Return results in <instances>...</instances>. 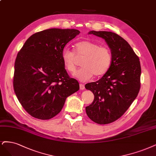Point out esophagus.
<instances>
[{"label": "esophagus", "instance_id": "esophagus-1", "mask_svg": "<svg viewBox=\"0 0 156 156\" xmlns=\"http://www.w3.org/2000/svg\"><path fill=\"white\" fill-rule=\"evenodd\" d=\"M79 87H80V90H84V88H85V87H84V84H79Z\"/></svg>", "mask_w": 156, "mask_h": 156}]
</instances>
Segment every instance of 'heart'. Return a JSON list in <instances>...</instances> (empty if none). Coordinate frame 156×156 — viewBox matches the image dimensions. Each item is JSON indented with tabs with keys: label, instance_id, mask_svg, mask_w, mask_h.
I'll return each mask as SVG.
<instances>
[{
	"label": "heart",
	"instance_id": "obj_1",
	"mask_svg": "<svg viewBox=\"0 0 156 156\" xmlns=\"http://www.w3.org/2000/svg\"><path fill=\"white\" fill-rule=\"evenodd\" d=\"M75 50L77 57L83 58V68L74 74L80 81H88L93 76H103L110 67L112 55L108 47L90 41H82L76 44ZM61 58L66 70L72 73L75 72L77 66L75 53L65 48L62 51Z\"/></svg>",
	"mask_w": 156,
	"mask_h": 156
}]
</instances>
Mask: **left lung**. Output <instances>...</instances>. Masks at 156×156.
<instances>
[{"mask_svg": "<svg viewBox=\"0 0 156 156\" xmlns=\"http://www.w3.org/2000/svg\"><path fill=\"white\" fill-rule=\"evenodd\" d=\"M105 40L110 48V68L99 80L86 84L94 95L93 103L86 107L91 120L100 125L120 118L135 100L140 90L141 64L138 56L121 36L111 31H90Z\"/></svg>", "mask_w": 156, "mask_h": 156, "instance_id": "1", "label": "left lung"}]
</instances>
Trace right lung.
I'll list each match as a JSON object with an SVG mask.
<instances>
[{"label":"right lung","mask_w":156,"mask_h":156,"mask_svg":"<svg viewBox=\"0 0 156 156\" xmlns=\"http://www.w3.org/2000/svg\"><path fill=\"white\" fill-rule=\"evenodd\" d=\"M75 29L51 28L27 39L15 62L13 88L24 110L32 117L46 120L59 113L68 96L79 90L69 77L61 53L79 35Z\"/></svg>","instance_id":"right-lung-1"}]
</instances>
